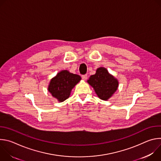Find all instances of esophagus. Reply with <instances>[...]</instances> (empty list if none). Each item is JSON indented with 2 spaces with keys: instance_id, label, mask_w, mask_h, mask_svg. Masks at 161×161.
Returning a JSON list of instances; mask_svg holds the SVG:
<instances>
[{
  "instance_id": "obj_1",
  "label": "esophagus",
  "mask_w": 161,
  "mask_h": 161,
  "mask_svg": "<svg viewBox=\"0 0 161 161\" xmlns=\"http://www.w3.org/2000/svg\"><path fill=\"white\" fill-rule=\"evenodd\" d=\"M81 78H82V79H83V80H86V78H87V75H82V76H81Z\"/></svg>"
}]
</instances>
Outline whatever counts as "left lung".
I'll return each instance as SVG.
<instances>
[{
    "instance_id": "1",
    "label": "left lung",
    "mask_w": 161,
    "mask_h": 161,
    "mask_svg": "<svg viewBox=\"0 0 161 161\" xmlns=\"http://www.w3.org/2000/svg\"><path fill=\"white\" fill-rule=\"evenodd\" d=\"M87 82L94 88L97 96L104 101L109 99L119 86L118 80L104 67L98 68L96 74L90 76Z\"/></svg>"
}]
</instances>
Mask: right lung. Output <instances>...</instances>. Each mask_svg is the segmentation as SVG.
Returning a JSON list of instances; mask_svg holds the SVG:
<instances>
[{"label":"right lung","mask_w":161,"mask_h":161,"mask_svg":"<svg viewBox=\"0 0 161 161\" xmlns=\"http://www.w3.org/2000/svg\"><path fill=\"white\" fill-rule=\"evenodd\" d=\"M80 80L81 77L78 75L67 70L61 71L51 80L48 90L53 97L63 102L69 97L72 89Z\"/></svg>","instance_id":"1"}]
</instances>
